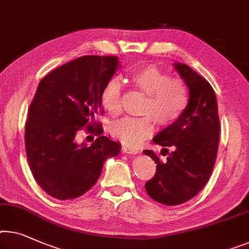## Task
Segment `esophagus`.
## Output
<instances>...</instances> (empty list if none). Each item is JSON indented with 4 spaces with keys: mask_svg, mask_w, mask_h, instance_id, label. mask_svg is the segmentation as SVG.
<instances>
[{
    "mask_svg": "<svg viewBox=\"0 0 249 249\" xmlns=\"http://www.w3.org/2000/svg\"><path fill=\"white\" fill-rule=\"evenodd\" d=\"M122 150H123V152H125V153H127V154H137L140 152L137 148L128 146V145H123L122 146Z\"/></svg>",
    "mask_w": 249,
    "mask_h": 249,
    "instance_id": "34e87169",
    "label": "esophagus"
}]
</instances>
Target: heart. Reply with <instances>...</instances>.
Instances as JSON below:
<instances>
[{"label":"heart","instance_id":"b5f03b06","mask_svg":"<svg viewBox=\"0 0 249 249\" xmlns=\"http://www.w3.org/2000/svg\"><path fill=\"white\" fill-rule=\"evenodd\" d=\"M134 88L146 95L141 106V116H127L113 122L109 133L126 145L136 146L153 133V120L162 127L176 124L183 116L190 103L187 85L173 79L155 66H144L129 72ZM104 108L112 115L120 113L122 107V84L112 78L101 92Z\"/></svg>","mask_w":249,"mask_h":249}]
</instances>
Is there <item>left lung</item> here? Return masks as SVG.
<instances>
[{"label":"left lung","instance_id":"8db88e82","mask_svg":"<svg viewBox=\"0 0 249 249\" xmlns=\"http://www.w3.org/2000/svg\"><path fill=\"white\" fill-rule=\"evenodd\" d=\"M174 67L189 88V107L176 124L153 139L155 144L164 146L161 153L168 154L166 160L161 161L152 150L143 151L157 163V171L145 183V190L152 199L166 206L187 202L202 190L213 173L220 132L211 85L187 65ZM169 148L171 154L167 153Z\"/></svg>","mask_w":249,"mask_h":249}]
</instances>
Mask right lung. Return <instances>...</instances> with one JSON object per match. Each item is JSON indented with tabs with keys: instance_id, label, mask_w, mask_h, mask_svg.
Listing matches in <instances>:
<instances>
[{
	"instance_id": "right-lung-1",
	"label": "right lung",
	"mask_w": 249,
	"mask_h": 249,
	"mask_svg": "<svg viewBox=\"0 0 249 249\" xmlns=\"http://www.w3.org/2000/svg\"><path fill=\"white\" fill-rule=\"evenodd\" d=\"M117 66L115 55H83L40 81L25 122V152L36 183L55 199L86 194L106 159L121 152L120 143L102 135V125L95 122L103 114L102 89ZM83 129L98 136L90 147L75 142Z\"/></svg>"
}]
</instances>
